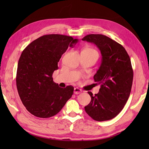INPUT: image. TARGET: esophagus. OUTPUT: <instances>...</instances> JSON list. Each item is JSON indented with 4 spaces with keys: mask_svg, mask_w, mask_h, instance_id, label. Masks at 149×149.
<instances>
[{
    "mask_svg": "<svg viewBox=\"0 0 149 149\" xmlns=\"http://www.w3.org/2000/svg\"><path fill=\"white\" fill-rule=\"evenodd\" d=\"M81 92H82V90H81L79 89V88H74V94L77 95V94L81 93Z\"/></svg>",
    "mask_w": 149,
    "mask_h": 149,
    "instance_id": "34e87169",
    "label": "esophagus"
}]
</instances>
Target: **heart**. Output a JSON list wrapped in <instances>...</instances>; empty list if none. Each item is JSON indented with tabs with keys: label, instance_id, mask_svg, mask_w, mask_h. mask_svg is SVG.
I'll list each match as a JSON object with an SVG mask.
<instances>
[{
	"label": "heart",
	"instance_id": "heart-1",
	"mask_svg": "<svg viewBox=\"0 0 149 149\" xmlns=\"http://www.w3.org/2000/svg\"><path fill=\"white\" fill-rule=\"evenodd\" d=\"M84 51H86V52H90V53H93V54H95L98 55V53H97V52L95 50L93 49H91V48H88V49H84Z\"/></svg>",
	"mask_w": 149,
	"mask_h": 149
}]
</instances>
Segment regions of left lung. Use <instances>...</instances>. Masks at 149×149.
<instances>
[{
  "label": "left lung",
  "mask_w": 149,
  "mask_h": 149,
  "mask_svg": "<svg viewBox=\"0 0 149 149\" xmlns=\"http://www.w3.org/2000/svg\"><path fill=\"white\" fill-rule=\"evenodd\" d=\"M82 40L96 45L102 55L93 76L100 88L95 95L88 91L91 99L85 111L96 121L111 120L121 111L130 95L133 80L131 59L122 45L102 34H88Z\"/></svg>",
  "instance_id": "1"
}]
</instances>
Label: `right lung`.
Here are the masks:
<instances>
[{
  "mask_svg": "<svg viewBox=\"0 0 149 149\" xmlns=\"http://www.w3.org/2000/svg\"><path fill=\"white\" fill-rule=\"evenodd\" d=\"M79 42L71 36L47 34L34 40L20 57L17 72V90L27 110L39 118L58 114L70 99L74 87L58 86L52 74L58 63L68 47Z\"/></svg>",
  "mask_w": 149,
  "mask_h": 149,
  "instance_id": "1",
  "label": "right lung"
}]
</instances>
